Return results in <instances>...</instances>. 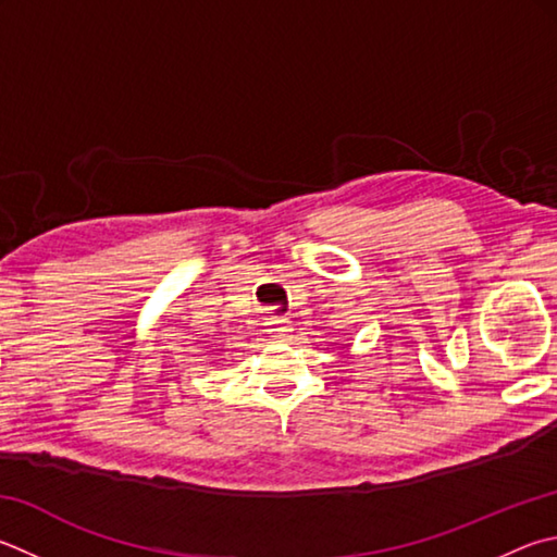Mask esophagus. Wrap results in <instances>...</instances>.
<instances>
[{"label":"esophagus","instance_id":"obj_1","mask_svg":"<svg viewBox=\"0 0 557 557\" xmlns=\"http://www.w3.org/2000/svg\"><path fill=\"white\" fill-rule=\"evenodd\" d=\"M265 326H268L272 336H277V338H287L289 331H292V323L287 319H275V317L268 319Z\"/></svg>","mask_w":557,"mask_h":557}]
</instances>
